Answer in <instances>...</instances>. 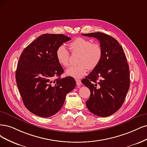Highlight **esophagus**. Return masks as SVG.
<instances>
[{
	"label": "esophagus",
	"mask_w": 147,
	"mask_h": 147,
	"mask_svg": "<svg viewBox=\"0 0 147 147\" xmlns=\"http://www.w3.org/2000/svg\"><path fill=\"white\" fill-rule=\"evenodd\" d=\"M76 84H77V86L78 87H79L80 85H81V84H82L81 81H80V80H79V79H76Z\"/></svg>",
	"instance_id": "34e87169"
}]
</instances>
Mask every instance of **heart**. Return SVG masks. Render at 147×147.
Here are the masks:
<instances>
[{"instance_id":"obj_1","label":"heart","mask_w":147,"mask_h":147,"mask_svg":"<svg viewBox=\"0 0 147 147\" xmlns=\"http://www.w3.org/2000/svg\"><path fill=\"white\" fill-rule=\"evenodd\" d=\"M72 54H79L77 65L71 66L66 74L76 79H80L86 74L88 69L96 68L102 59V49L98 42H92L82 37H78L68 45ZM56 58L62 67L69 65V53L64 46H60L56 51Z\"/></svg>"}]
</instances>
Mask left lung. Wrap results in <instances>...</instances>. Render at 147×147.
<instances>
[{"mask_svg":"<svg viewBox=\"0 0 147 147\" xmlns=\"http://www.w3.org/2000/svg\"><path fill=\"white\" fill-rule=\"evenodd\" d=\"M82 35L98 39L102 49L100 63L82 80L90 91L86 106L93 114L108 117L121 107L129 88V69L125 52L117 40L104 33Z\"/></svg>","mask_w":147,"mask_h":147,"instance_id":"1","label":"left lung"}]
</instances>
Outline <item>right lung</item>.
<instances>
[{
  "instance_id": "add662e5",
  "label": "right lung",
  "mask_w": 147,
  "mask_h": 147,
  "mask_svg": "<svg viewBox=\"0 0 147 147\" xmlns=\"http://www.w3.org/2000/svg\"><path fill=\"white\" fill-rule=\"evenodd\" d=\"M70 40L63 34H43L24 49L19 59L16 71L19 92L26 107L37 116L55 115L76 87L73 77L61 78L64 71L56 58L57 48Z\"/></svg>"
}]
</instances>
